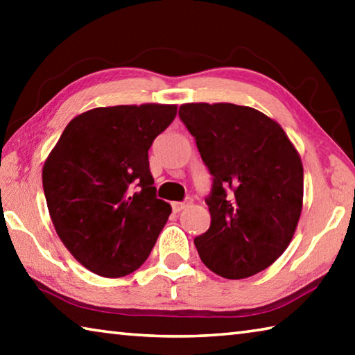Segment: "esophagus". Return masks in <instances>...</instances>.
<instances>
[{
	"mask_svg": "<svg viewBox=\"0 0 355 355\" xmlns=\"http://www.w3.org/2000/svg\"><path fill=\"white\" fill-rule=\"evenodd\" d=\"M191 203H192V199H191V197H188V199H186L184 202H173L172 203V208H173V211H175V213H180V211H182V209L188 208Z\"/></svg>",
	"mask_w": 355,
	"mask_h": 355,
	"instance_id": "obj_1",
	"label": "esophagus"
}]
</instances>
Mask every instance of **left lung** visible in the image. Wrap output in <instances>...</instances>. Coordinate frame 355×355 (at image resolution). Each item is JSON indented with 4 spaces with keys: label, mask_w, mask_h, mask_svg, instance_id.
<instances>
[{
    "label": "left lung",
    "mask_w": 355,
    "mask_h": 355,
    "mask_svg": "<svg viewBox=\"0 0 355 355\" xmlns=\"http://www.w3.org/2000/svg\"><path fill=\"white\" fill-rule=\"evenodd\" d=\"M178 116L213 175L211 224L194 239L208 269L225 279L255 275L277 260L302 211L304 167L284 128L232 103H186Z\"/></svg>",
    "instance_id": "8db88e82"
}]
</instances>
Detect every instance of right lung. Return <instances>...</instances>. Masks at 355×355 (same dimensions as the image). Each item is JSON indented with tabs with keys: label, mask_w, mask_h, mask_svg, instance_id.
<instances>
[{
	"label": "right lung",
	"mask_w": 355,
	"mask_h": 355,
	"mask_svg": "<svg viewBox=\"0 0 355 355\" xmlns=\"http://www.w3.org/2000/svg\"><path fill=\"white\" fill-rule=\"evenodd\" d=\"M175 105L95 107L65 127L42 171L53 225L84 268L123 277L147 260L172 208L156 197L148 148Z\"/></svg>",
	"instance_id": "obj_1"
}]
</instances>
